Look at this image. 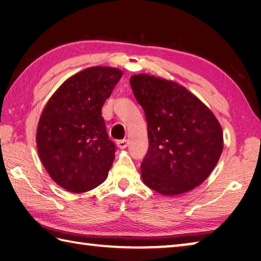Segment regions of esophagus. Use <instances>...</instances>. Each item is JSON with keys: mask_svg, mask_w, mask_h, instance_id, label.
Segmentation results:
<instances>
[{"mask_svg": "<svg viewBox=\"0 0 261 261\" xmlns=\"http://www.w3.org/2000/svg\"><path fill=\"white\" fill-rule=\"evenodd\" d=\"M127 144H129V143H127L126 139H123V140H118L117 141V146L120 147L121 149H124L127 146Z\"/></svg>", "mask_w": 261, "mask_h": 261, "instance_id": "34e87169", "label": "esophagus"}]
</instances>
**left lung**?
I'll use <instances>...</instances> for the list:
<instances>
[{
	"label": "left lung",
	"mask_w": 261,
	"mask_h": 261,
	"mask_svg": "<svg viewBox=\"0 0 261 261\" xmlns=\"http://www.w3.org/2000/svg\"><path fill=\"white\" fill-rule=\"evenodd\" d=\"M147 121L148 151L140 166L145 185L163 196L191 191L208 177L223 149L212 110L184 86L139 73L130 78Z\"/></svg>",
	"instance_id": "8db88e82"
}]
</instances>
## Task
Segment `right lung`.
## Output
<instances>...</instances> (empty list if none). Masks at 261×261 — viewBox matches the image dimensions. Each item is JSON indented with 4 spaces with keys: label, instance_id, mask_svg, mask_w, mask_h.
<instances>
[{
    "label": "right lung",
    "instance_id": "add662e5",
    "mask_svg": "<svg viewBox=\"0 0 261 261\" xmlns=\"http://www.w3.org/2000/svg\"><path fill=\"white\" fill-rule=\"evenodd\" d=\"M122 70L91 67L68 78L48 100L37 129V148L55 183L73 193L99 187L115 158L101 109Z\"/></svg>",
    "mask_w": 261,
    "mask_h": 261
}]
</instances>
